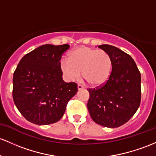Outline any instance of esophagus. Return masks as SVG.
I'll return each instance as SVG.
<instances>
[{"instance_id": "esophagus-1", "label": "esophagus", "mask_w": 156, "mask_h": 156, "mask_svg": "<svg viewBox=\"0 0 156 156\" xmlns=\"http://www.w3.org/2000/svg\"><path fill=\"white\" fill-rule=\"evenodd\" d=\"M81 89H83V87L81 84H78V90H81Z\"/></svg>"}]
</instances>
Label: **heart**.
<instances>
[{
  "instance_id": "obj_1",
  "label": "heart",
  "mask_w": 156,
  "mask_h": 156,
  "mask_svg": "<svg viewBox=\"0 0 156 156\" xmlns=\"http://www.w3.org/2000/svg\"><path fill=\"white\" fill-rule=\"evenodd\" d=\"M61 69L70 81L79 79L82 74L89 85L100 86L109 78L112 58L105 50L82 47L71 51L68 59L61 61Z\"/></svg>"
}]
</instances>
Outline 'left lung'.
Here are the masks:
<instances>
[{"instance_id":"8db88e82","label":"left lung","mask_w":156,"mask_h":156,"mask_svg":"<svg viewBox=\"0 0 156 156\" xmlns=\"http://www.w3.org/2000/svg\"><path fill=\"white\" fill-rule=\"evenodd\" d=\"M112 58V72L107 81L87 89L92 119L99 125L115 128L127 122L141 104V73L127 53L107 44L98 46Z\"/></svg>"}]
</instances>
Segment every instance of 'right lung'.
Segmentation results:
<instances>
[{
  "mask_svg": "<svg viewBox=\"0 0 156 156\" xmlns=\"http://www.w3.org/2000/svg\"><path fill=\"white\" fill-rule=\"evenodd\" d=\"M68 44H46L25 55L13 75L14 103L27 121L38 125L58 121L78 92L75 82L62 78L61 59Z\"/></svg>",
  "mask_w": 156,
  "mask_h": 156,
  "instance_id": "add662e5",
  "label": "right lung"
}]
</instances>
